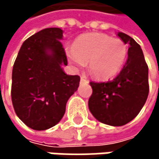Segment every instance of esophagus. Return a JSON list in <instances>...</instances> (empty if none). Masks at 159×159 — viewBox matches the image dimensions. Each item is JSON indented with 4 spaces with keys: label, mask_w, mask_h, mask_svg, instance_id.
<instances>
[{
    "label": "esophagus",
    "mask_w": 159,
    "mask_h": 159,
    "mask_svg": "<svg viewBox=\"0 0 159 159\" xmlns=\"http://www.w3.org/2000/svg\"><path fill=\"white\" fill-rule=\"evenodd\" d=\"M81 83H84V84H86V83H88V81L84 78V76H81Z\"/></svg>",
    "instance_id": "obj_1"
}]
</instances>
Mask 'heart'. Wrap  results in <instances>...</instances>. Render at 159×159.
Listing matches in <instances>:
<instances>
[{
    "mask_svg": "<svg viewBox=\"0 0 159 159\" xmlns=\"http://www.w3.org/2000/svg\"><path fill=\"white\" fill-rule=\"evenodd\" d=\"M67 56L75 67H84L88 62V70L94 77L108 80L122 69L128 57V45L106 34L87 33L75 40Z\"/></svg>",
    "mask_w": 159,
    "mask_h": 159,
    "instance_id": "1",
    "label": "heart"
}]
</instances>
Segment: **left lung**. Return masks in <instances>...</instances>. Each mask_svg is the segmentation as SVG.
Wrapping results in <instances>:
<instances>
[{
	"label": "left lung",
	"instance_id": "1",
	"mask_svg": "<svg viewBox=\"0 0 159 159\" xmlns=\"http://www.w3.org/2000/svg\"><path fill=\"white\" fill-rule=\"evenodd\" d=\"M118 36L130 45L123 68L111 81L89 83L93 90L89 111L98 121L111 126H122L133 120L149 93L148 66L140 45L124 33L119 32Z\"/></svg>",
	"mask_w": 159,
	"mask_h": 159
}]
</instances>
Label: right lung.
Instances as JSON below:
<instances>
[{
    "label": "right lung",
    "instance_id": "right-lung-1",
    "mask_svg": "<svg viewBox=\"0 0 159 159\" xmlns=\"http://www.w3.org/2000/svg\"><path fill=\"white\" fill-rule=\"evenodd\" d=\"M62 30H40L23 43L12 74V102L18 118L29 128L43 131L63 117L70 97L79 86V75H66L67 57Z\"/></svg>",
    "mask_w": 159,
    "mask_h": 159
}]
</instances>
